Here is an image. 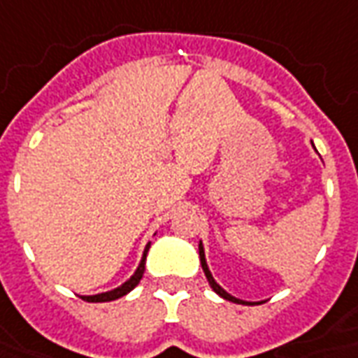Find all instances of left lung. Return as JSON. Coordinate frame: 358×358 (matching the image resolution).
<instances>
[{
    "mask_svg": "<svg viewBox=\"0 0 358 358\" xmlns=\"http://www.w3.org/2000/svg\"><path fill=\"white\" fill-rule=\"evenodd\" d=\"M199 262H201V269H203L205 277H207V281H209V285H211V289H213L219 296H222L224 301H231V302H236V304H246V306H254V304H257V302H248V301H240V299H236V296H232V294H229V292L222 289L221 285L217 283L213 279V275H211V271H209V266H207V259H205V250H203V244L199 242Z\"/></svg>",
    "mask_w": 358,
    "mask_h": 358,
    "instance_id": "8db88e82",
    "label": "left lung"
}]
</instances>
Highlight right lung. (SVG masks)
Wrapping results in <instances>:
<instances>
[{
	"label": "right lung",
	"instance_id": "1",
	"mask_svg": "<svg viewBox=\"0 0 358 358\" xmlns=\"http://www.w3.org/2000/svg\"><path fill=\"white\" fill-rule=\"evenodd\" d=\"M149 246H151V242L145 246L143 256H141V262H139V266H137L136 273L131 275L126 283H122L120 287H116V289H112V291L99 292V294H87V296L83 294L81 299L87 302H110V301H116V299H120V296H124V294H127L129 291H134L137 285H139V281H141V277H143V273H145V259H147Z\"/></svg>",
	"mask_w": 358,
	"mask_h": 358
}]
</instances>
